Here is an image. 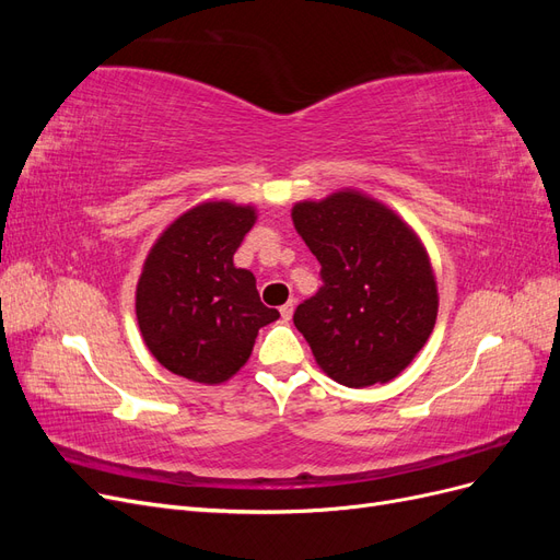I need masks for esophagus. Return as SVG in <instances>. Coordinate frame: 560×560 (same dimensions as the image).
<instances>
[{
    "instance_id": "34e87169",
    "label": "esophagus",
    "mask_w": 560,
    "mask_h": 560,
    "mask_svg": "<svg viewBox=\"0 0 560 560\" xmlns=\"http://www.w3.org/2000/svg\"><path fill=\"white\" fill-rule=\"evenodd\" d=\"M294 306H296V303H294V299H292V301H287L284 306L280 308V315H282V319H284V322H290V319H292V315H294Z\"/></svg>"
}]
</instances>
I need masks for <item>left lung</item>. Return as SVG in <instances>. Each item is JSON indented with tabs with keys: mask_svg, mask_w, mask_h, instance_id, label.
Here are the masks:
<instances>
[{
	"mask_svg": "<svg viewBox=\"0 0 560 560\" xmlns=\"http://www.w3.org/2000/svg\"><path fill=\"white\" fill-rule=\"evenodd\" d=\"M292 219L322 266L317 294L294 311L315 362L346 387L397 378L428 343L439 308L420 238L352 189L296 202Z\"/></svg>",
	"mask_w": 560,
	"mask_h": 560,
	"instance_id": "8db88e82",
	"label": "left lung"
}]
</instances>
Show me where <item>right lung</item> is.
I'll return each instance as SVG.
<instances>
[{"label":"right lung","instance_id":"obj_1","mask_svg":"<svg viewBox=\"0 0 560 560\" xmlns=\"http://www.w3.org/2000/svg\"><path fill=\"white\" fill-rule=\"evenodd\" d=\"M257 222L252 206L210 200L186 210L151 247L135 294L149 352L196 383L229 381L252 354L259 329L280 317L233 254Z\"/></svg>","mask_w":560,"mask_h":560}]
</instances>
